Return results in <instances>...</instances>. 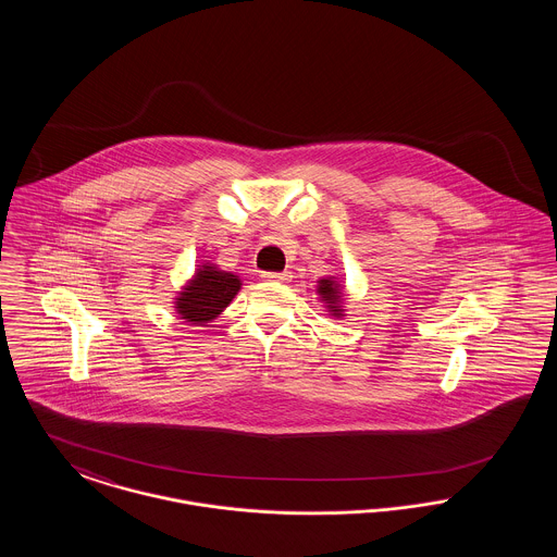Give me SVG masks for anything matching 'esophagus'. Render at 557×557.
Segmentation results:
<instances>
[{
  "label": "esophagus",
  "mask_w": 557,
  "mask_h": 557,
  "mask_svg": "<svg viewBox=\"0 0 557 557\" xmlns=\"http://www.w3.org/2000/svg\"><path fill=\"white\" fill-rule=\"evenodd\" d=\"M263 277H265L267 282H277V284H286V282H290V271H280V273H275V271H265L263 273Z\"/></svg>",
  "instance_id": "obj_1"
}]
</instances>
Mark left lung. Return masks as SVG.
I'll return each mask as SVG.
<instances>
[{
	"instance_id": "8db88e82",
	"label": "left lung",
	"mask_w": 557,
	"mask_h": 557,
	"mask_svg": "<svg viewBox=\"0 0 557 557\" xmlns=\"http://www.w3.org/2000/svg\"><path fill=\"white\" fill-rule=\"evenodd\" d=\"M319 300L327 307L330 315L345 318V292L336 277H321L318 282Z\"/></svg>"
}]
</instances>
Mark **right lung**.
I'll return each instance as SVG.
<instances>
[{
  "label": "right lung",
  "instance_id": "obj_1",
  "mask_svg": "<svg viewBox=\"0 0 557 557\" xmlns=\"http://www.w3.org/2000/svg\"><path fill=\"white\" fill-rule=\"evenodd\" d=\"M239 288V275L223 271L212 263H202L177 294L175 311L189 323L205 325L225 311V307L236 298Z\"/></svg>",
  "mask_w": 557,
  "mask_h": 557
}]
</instances>
